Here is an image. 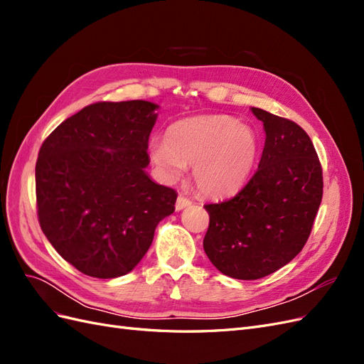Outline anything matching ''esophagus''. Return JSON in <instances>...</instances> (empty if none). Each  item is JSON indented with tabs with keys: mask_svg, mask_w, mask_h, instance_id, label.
<instances>
[{
	"mask_svg": "<svg viewBox=\"0 0 364 364\" xmlns=\"http://www.w3.org/2000/svg\"><path fill=\"white\" fill-rule=\"evenodd\" d=\"M188 205H191V200L190 199H186V197H183V196H179L178 197V200H176V211H181V209H183V208H186Z\"/></svg>",
	"mask_w": 364,
	"mask_h": 364,
	"instance_id": "34e87169",
	"label": "esophagus"
}]
</instances>
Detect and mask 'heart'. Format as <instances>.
Instances as JSON below:
<instances>
[{"label": "heart", "mask_w": 364, "mask_h": 364, "mask_svg": "<svg viewBox=\"0 0 364 364\" xmlns=\"http://www.w3.org/2000/svg\"><path fill=\"white\" fill-rule=\"evenodd\" d=\"M258 153V136L250 126L229 115H199L179 119L167 138H151L149 155L165 181L179 179L185 165L202 194L225 197L245 183Z\"/></svg>", "instance_id": "heart-1"}]
</instances>
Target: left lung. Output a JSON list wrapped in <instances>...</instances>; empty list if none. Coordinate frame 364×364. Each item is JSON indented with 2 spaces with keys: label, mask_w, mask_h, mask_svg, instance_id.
Masks as SVG:
<instances>
[{
  "label": "left lung",
  "mask_w": 364,
  "mask_h": 364,
  "mask_svg": "<svg viewBox=\"0 0 364 364\" xmlns=\"http://www.w3.org/2000/svg\"><path fill=\"white\" fill-rule=\"evenodd\" d=\"M266 142L258 170L232 199L205 205L203 249L226 277L259 279L305 246L323 194L321 161L306 132L258 107Z\"/></svg>",
  "instance_id": "8db88e82"
}]
</instances>
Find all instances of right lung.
<instances>
[{"label": "right lung", "mask_w": 364, "mask_h": 364, "mask_svg": "<svg viewBox=\"0 0 364 364\" xmlns=\"http://www.w3.org/2000/svg\"><path fill=\"white\" fill-rule=\"evenodd\" d=\"M159 106L100 102L67 118L42 142L36 205L59 255L92 278L134 270L178 193L150 179L149 136Z\"/></svg>", "instance_id": "right-lung-1"}]
</instances>
